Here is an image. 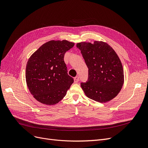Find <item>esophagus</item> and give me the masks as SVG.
Segmentation results:
<instances>
[{
  "label": "esophagus",
  "instance_id": "obj_1",
  "mask_svg": "<svg viewBox=\"0 0 148 148\" xmlns=\"http://www.w3.org/2000/svg\"><path fill=\"white\" fill-rule=\"evenodd\" d=\"M79 81V76H76V77H75L74 78V82H75V83H76V82H78Z\"/></svg>",
  "mask_w": 148,
  "mask_h": 148
}]
</instances>
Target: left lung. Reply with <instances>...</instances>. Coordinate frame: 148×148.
Instances as JSON below:
<instances>
[{
	"mask_svg": "<svg viewBox=\"0 0 148 148\" xmlns=\"http://www.w3.org/2000/svg\"><path fill=\"white\" fill-rule=\"evenodd\" d=\"M88 68V80L81 83L84 93L90 99L105 103L119 94L124 83L121 61L108 44L102 41L76 44Z\"/></svg>",
	"mask_w": 148,
	"mask_h": 148,
	"instance_id": "8db88e82",
	"label": "left lung"
}]
</instances>
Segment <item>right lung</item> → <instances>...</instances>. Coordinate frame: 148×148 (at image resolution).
<instances>
[{
	"label": "right lung",
	"mask_w": 148,
	"mask_h": 148,
	"mask_svg": "<svg viewBox=\"0 0 148 148\" xmlns=\"http://www.w3.org/2000/svg\"><path fill=\"white\" fill-rule=\"evenodd\" d=\"M75 43L67 40H51L41 45L28 59L26 82L33 97L41 103L53 105L66 96L73 82L64 61L66 51Z\"/></svg>",
	"instance_id": "add662e5"
}]
</instances>
